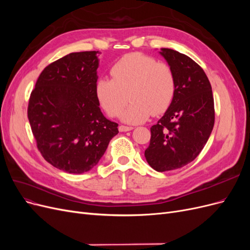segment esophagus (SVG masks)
Listing matches in <instances>:
<instances>
[{
	"mask_svg": "<svg viewBox=\"0 0 250 250\" xmlns=\"http://www.w3.org/2000/svg\"><path fill=\"white\" fill-rule=\"evenodd\" d=\"M133 129V127H130V126H124V125H121L119 126V130L121 132H125V131H130Z\"/></svg>",
	"mask_w": 250,
	"mask_h": 250,
	"instance_id": "1",
	"label": "esophagus"
}]
</instances>
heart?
<instances>
[{
	"instance_id": "heart-1",
	"label": "heart",
	"mask_w": 250,
	"mask_h": 250,
	"mask_svg": "<svg viewBox=\"0 0 250 250\" xmlns=\"http://www.w3.org/2000/svg\"><path fill=\"white\" fill-rule=\"evenodd\" d=\"M112 79L100 78L96 83V96L110 117L122 113L129 124L143 123L151 116L167 110L175 95V77L170 65L157 62L153 57L132 53L121 58L110 70Z\"/></svg>"
}]
</instances>
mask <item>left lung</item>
<instances>
[{
  "label": "left lung",
  "instance_id": "left-lung-1",
  "mask_svg": "<svg viewBox=\"0 0 250 250\" xmlns=\"http://www.w3.org/2000/svg\"><path fill=\"white\" fill-rule=\"evenodd\" d=\"M175 77V95L170 107L150 128L151 139L145 150L147 163L155 171L179 169L199 155L215 123L214 97L202 67L188 56L163 48Z\"/></svg>",
  "mask_w": 250,
  "mask_h": 250
}]
</instances>
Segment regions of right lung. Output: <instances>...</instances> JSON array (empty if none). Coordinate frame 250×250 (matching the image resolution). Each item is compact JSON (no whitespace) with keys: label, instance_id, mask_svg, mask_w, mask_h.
Here are the masks:
<instances>
[{"label":"right lung","instance_id":"1","mask_svg":"<svg viewBox=\"0 0 250 250\" xmlns=\"http://www.w3.org/2000/svg\"><path fill=\"white\" fill-rule=\"evenodd\" d=\"M98 51L70 53L43 69L28 105V119L42 157L55 168L92 170L118 134L96 96Z\"/></svg>","mask_w":250,"mask_h":250}]
</instances>
